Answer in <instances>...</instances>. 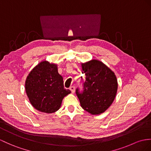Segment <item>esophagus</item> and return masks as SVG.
<instances>
[{
	"instance_id": "34e87169",
	"label": "esophagus",
	"mask_w": 151,
	"mask_h": 151,
	"mask_svg": "<svg viewBox=\"0 0 151 151\" xmlns=\"http://www.w3.org/2000/svg\"><path fill=\"white\" fill-rule=\"evenodd\" d=\"M70 91H72V93H74V91H75V87L73 86H72L70 87Z\"/></svg>"
}]
</instances>
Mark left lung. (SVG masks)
<instances>
[{
    "label": "left lung",
    "instance_id": "left-lung-1",
    "mask_svg": "<svg viewBox=\"0 0 151 151\" xmlns=\"http://www.w3.org/2000/svg\"><path fill=\"white\" fill-rule=\"evenodd\" d=\"M86 81L83 91L76 89L81 106L91 115L104 113L116 97L118 83L116 76L102 62L92 60L81 64Z\"/></svg>",
    "mask_w": 151,
    "mask_h": 151
}]
</instances>
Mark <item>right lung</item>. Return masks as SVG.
I'll return each instance as SVG.
<instances>
[{
	"mask_svg": "<svg viewBox=\"0 0 151 151\" xmlns=\"http://www.w3.org/2000/svg\"><path fill=\"white\" fill-rule=\"evenodd\" d=\"M25 88L33 107L46 113L58 111L63 98L71 93L64 88L57 65L47 61L40 62L29 73Z\"/></svg>",
	"mask_w": 151,
	"mask_h": 151,
	"instance_id": "1",
	"label": "right lung"
}]
</instances>
